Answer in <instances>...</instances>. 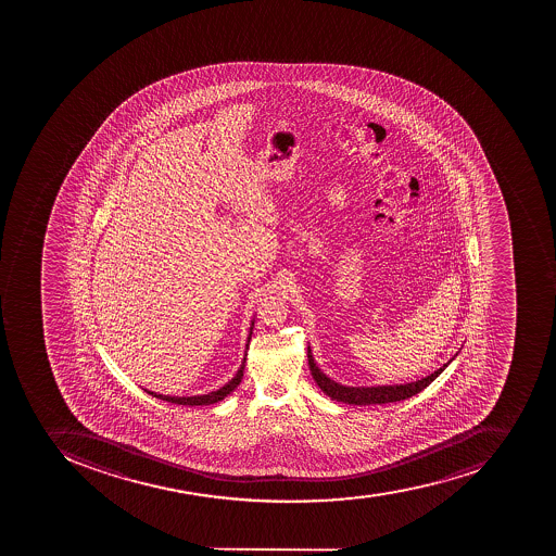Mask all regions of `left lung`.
Masks as SVG:
<instances>
[{
    "label": "left lung",
    "mask_w": 556,
    "mask_h": 556,
    "mask_svg": "<svg viewBox=\"0 0 556 556\" xmlns=\"http://www.w3.org/2000/svg\"><path fill=\"white\" fill-rule=\"evenodd\" d=\"M307 362H309L311 376L315 379L319 390L336 402L350 403V405H382V403L402 402V400L410 399L414 394L425 390L426 386L431 384L451 363H445L443 367L438 368L437 372L420 379V381L407 382V384L374 386V388H351V386L339 384V382L332 381L330 377L325 376L316 367L309 348H307Z\"/></svg>",
    "instance_id": "left-lung-1"
}]
</instances>
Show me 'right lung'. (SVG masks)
<instances>
[{"mask_svg": "<svg viewBox=\"0 0 556 556\" xmlns=\"http://www.w3.org/2000/svg\"><path fill=\"white\" fill-rule=\"evenodd\" d=\"M252 327H254V321H252ZM252 327H250V336H252ZM247 350H249V344H247ZM245 362L247 358H243L240 370H238L237 376L232 377L228 384L223 386L220 390L212 391V393L208 394H200V396H165V394H157L148 390L146 391H148L151 396H154V399L163 400V402L175 403V405H189V407H198V405H212V403L220 402V400L226 399L229 393H232V391L237 390L238 384L241 382V377H243V370H245Z\"/></svg>", "mask_w": 556, "mask_h": 556, "instance_id": "obj_1", "label": "right lung"}]
</instances>
